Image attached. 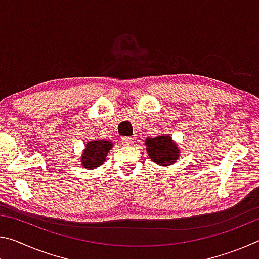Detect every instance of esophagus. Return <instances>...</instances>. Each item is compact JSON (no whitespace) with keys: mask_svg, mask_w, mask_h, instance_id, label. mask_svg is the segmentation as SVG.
I'll list each match as a JSON object with an SVG mask.
<instances>
[{"mask_svg":"<svg viewBox=\"0 0 259 259\" xmlns=\"http://www.w3.org/2000/svg\"><path fill=\"white\" fill-rule=\"evenodd\" d=\"M134 140L135 139L133 137H123V138H121V144L123 146H130L134 144Z\"/></svg>","mask_w":259,"mask_h":259,"instance_id":"34e87169","label":"esophagus"}]
</instances>
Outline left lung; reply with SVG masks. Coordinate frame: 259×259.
<instances>
[{"label": "left lung", "mask_w": 259, "mask_h": 259, "mask_svg": "<svg viewBox=\"0 0 259 259\" xmlns=\"http://www.w3.org/2000/svg\"><path fill=\"white\" fill-rule=\"evenodd\" d=\"M146 151L153 162L161 166L174 164L179 157V148L169 135L157 136L154 138L147 137Z\"/></svg>", "instance_id": "1"}]
</instances>
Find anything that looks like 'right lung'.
Segmentation results:
<instances>
[{
  "label": "right lung",
  "mask_w": 259,
  "mask_h": 259,
  "mask_svg": "<svg viewBox=\"0 0 259 259\" xmlns=\"http://www.w3.org/2000/svg\"><path fill=\"white\" fill-rule=\"evenodd\" d=\"M113 147L112 142L106 139L89 140L85 144L84 151L81 156V163L83 168L88 170L97 169L104 163L107 153Z\"/></svg>",
  "instance_id": "add662e5"
}]
</instances>
